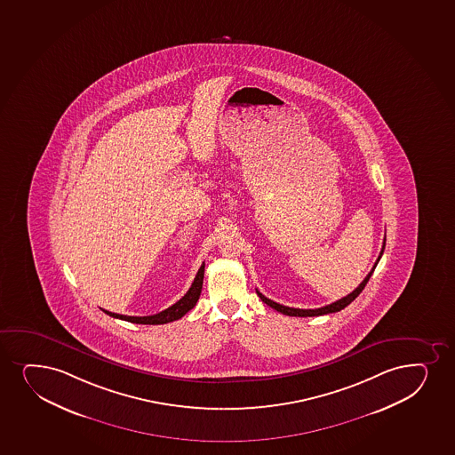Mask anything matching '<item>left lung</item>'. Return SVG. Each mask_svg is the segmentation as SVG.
I'll list each match as a JSON object with an SVG mask.
<instances>
[{
  "label": "left lung",
  "mask_w": 455,
  "mask_h": 455,
  "mask_svg": "<svg viewBox=\"0 0 455 455\" xmlns=\"http://www.w3.org/2000/svg\"><path fill=\"white\" fill-rule=\"evenodd\" d=\"M385 241H387V239L384 237V243H382V250H380L379 257H378V260L374 262V267H371V271L367 274V277L363 278V283L359 284L358 288L355 289L353 292L346 295V297H342L341 299H338V301L331 303V305L324 306V307H318V309H295V307H288V306L278 305V303H275V301H273V299H267L265 295L260 294L259 291H257V295L260 297V299H262L263 303H267V306H271L273 309L278 310V312H282V314H284V315L318 316L326 315V314H333V312H339V310L344 309L346 306L350 305L353 299H356V297H358V295L363 292V289L365 288V284H367L370 277H371V274H373L374 267H376V265H378V262L380 260V257H382V254H384Z\"/></svg>",
  "instance_id": "left-lung-1"
}]
</instances>
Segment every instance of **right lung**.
Instances as JSON below:
<instances>
[{
	"label": "right lung",
	"instance_id": "obj_1",
	"mask_svg": "<svg viewBox=\"0 0 455 455\" xmlns=\"http://www.w3.org/2000/svg\"><path fill=\"white\" fill-rule=\"evenodd\" d=\"M204 267L205 265H201L198 269L196 277L193 280L192 286L188 291V294L184 295L181 299H178L175 305L163 310L160 314L156 315L148 316H129L120 315V314H114L109 310H103L107 315L113 316V318H120V320L129 321V323H135V324H166L171 321L180 320L181 316L186 315L188 310L193 309L196 301H198L199 295H201V289H203L204 282Z\"/></svg>",
	"mask_w": 455,
	"mask_h": 455
}]
</instances>
